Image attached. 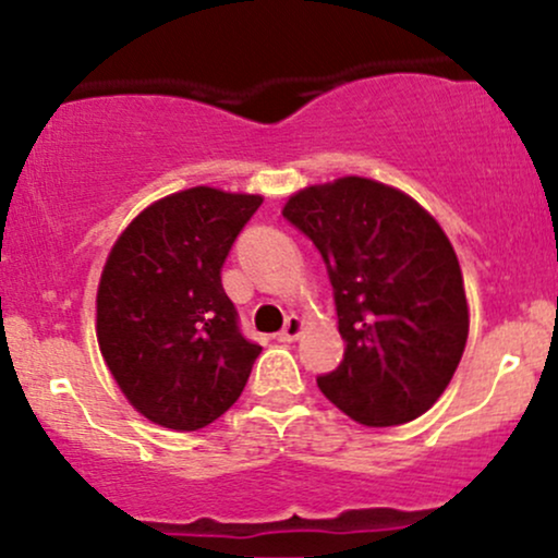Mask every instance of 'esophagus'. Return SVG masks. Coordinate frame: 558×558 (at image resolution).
<instances>
[{
    "label": "esophagus",
    "instance_id": "34e87169",
    "mask_svg": "<svg viewBox=\"0 0 558 558\" xmlns=\"http://www.w3.org/2000/svg\"><path fill=\"white\" fill-rule=\"evenodd\" d=\"M301 330H304V323H301V319H299L296 315L286 317V325H283V330L278 332V341H283V343H291V341H296V338L301 336Z\"/></svg>",
    "mask_w": 558,
    "mask_h": 558
}]
</instances>
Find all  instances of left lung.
I'll list each match as a JSON object with an SVG mask.
<instances>
[{
    "label": "left lung",
    "mask_w": 558,
    "mask_h": 558,
    "mask_svg": "<svg viewBox=\"0 0 558 558\" xmlns=\"http://www.w3.org/2000/svg\"><path fill=\"white\" fill-rule=\"evenodd\" d=\"M283 217L319 252L343 360L317 377L325 399L367 427L420 417L464 354L470 315L459 259L414 198L367 178L312 185Z\"/></svg>",
    "instance_id": "1"
}]
</instances>
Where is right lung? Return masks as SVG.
I'll return each instance as SVG.
<instances>
[{"label": "right lung", "mask_w": 558, "mask_h": 558, "mask_svg": "<svg viewBox=\"0 0 558 558\" xmlns=\"http://www.w3.org/2000/svg\"><path fill=\"white\" fill-rule=\"evenodd\" d=\"M259 204L198 185L146 207L112 246L96 338L125 399L157 425H209L252 375L262 345L241 332L220 272Z\"/></svg>", "instance_id": "add662e5"}]
</instances>
